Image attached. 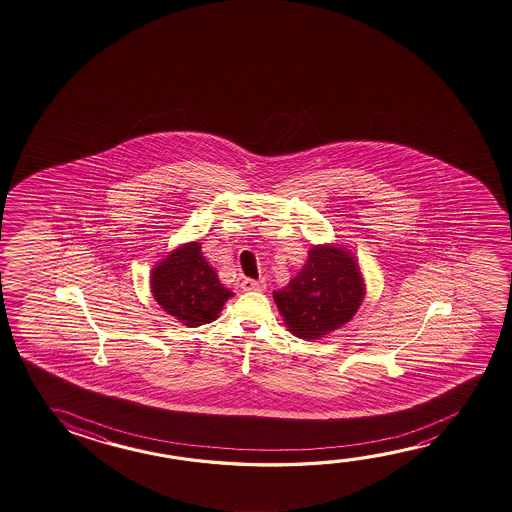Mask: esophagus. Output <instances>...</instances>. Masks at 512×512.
<instances>
[{
  "label": "esophagus",
  "mask_w": 512,
  "mask_h": 512,
  "mask_svg": "<svg viewBox=\"0 0 512 512\" xmlns=\"http://www.w3.org/2000/svg\"><path fill=\"white\" fill-rule=\"evenodd\" d=\"M244 291H264L266 289V282L264 280H252V278H246L241 284Z\"/></svg>",
  "instance_id": "obj_1"
}]
</instances>
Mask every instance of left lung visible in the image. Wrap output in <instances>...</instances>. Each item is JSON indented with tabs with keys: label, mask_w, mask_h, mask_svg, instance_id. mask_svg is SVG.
<instances>
[{
	"label": "left lung",
	"mask_w": 512,
	"mask_h": 512,
	"mask_svg": "<svg viewBox=\"0 0 512 512\" xmlns=\"http://www.w3.org/2000/svg\"><path fill=\"white\" fill-rule=\"evenodd\" d=\"M366 294L357 260L341 244H316L289 284L273 293L285 327L305 341L346 325Z\"/></svg>",
	"instance_id": "obj_1"
}]
</instances>
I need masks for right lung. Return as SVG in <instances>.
<instances>
[{"label": "right lung", "mask_w": 512, "mask_h": 512, "mask_svg": "<svg viewBox=\"0 0 512 512\" xmlns=\"http://www.w3.org/2000/svg\"><path fill=\"white\" fill-rule=\"evenodd\" d=\"M151 293L160 307L185 327H200L218 318L234 293L219 282L205 260L202 244L185 243L151 271Z\"/></svg>", "instance_id": "1"}]
</instances>
